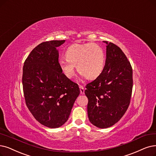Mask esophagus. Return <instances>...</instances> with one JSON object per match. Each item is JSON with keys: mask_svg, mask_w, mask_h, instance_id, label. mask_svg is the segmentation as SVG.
Masks as SVG:
<instances>
[{"mask_svg": "<svg viewBox=\"0 0 156 156\" xmlns=\"http://www.w3.org/2000/svg\"><path fill=\"white\" fill-rule=\"evenodd\" d=\"M79 88H80V94L84 95V87L81 85L79 86Z\"/></svg>", "mask_w": 156, "mask_h": 156, "instance_id": "obj_1", "label": "esophagus"}]
</instances>
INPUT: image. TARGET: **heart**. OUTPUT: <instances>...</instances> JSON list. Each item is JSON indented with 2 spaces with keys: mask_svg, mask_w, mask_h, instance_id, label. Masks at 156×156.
<instances>
[{
  "mask_svg": "<svg viewBox=\"0 0 156 156\" xmlns=\"http://www.w3.org/2000/svg\"><path fill=\"white\" fill-rule=\"evenodd\" d=\"M65 55L66 60H60L59 65L62 73L68 79L74 76L75 66L81 76L90 80L97 78L104 69L105 53L96 43L72 44L66 48Z\"/></svg>",
  "mask_w": 156,
  "mask_h": 156,
  "instance_id": "heart-1",
  "label": "heart"
}]
</instances>
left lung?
I'll return each instance as SVG.
<instances>
[{"mask_svg":"<svg viewBox=\"0 0 156 156\" xmlns=\"http://www.w3.org/2000/svg\"><path fill=\"white\" fill-rule=\"evenodd\" d=\"M106 43V59L103 72L86 86L88 98V115L97 127L105 129L115 125L126 112L133 90V69L120 47Z\"/></svg>","mask_w":156,"mask_h":156,"instance_id":"obj_1","label":"left lung"}]
</instances>
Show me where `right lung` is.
Instances as JSON below:
<instances>
[{"label": "right lung", "instance_id": "obj_1", "mask_svg": "<svg viewBox=\"0 0 156 156\" xmlns=\"http://www.w3.org/2000/svg\"><path fill=\"white\" fill-rule=\"evenodd\" d=\"M65 40L43 42L24 62L22 84L26 103L35 119L44 126L58 128L68 120L80 93L77 84L62 73L58 47Z\"/></svg>", "mask_w": 156, "mask_h": 156}]
</instances>
